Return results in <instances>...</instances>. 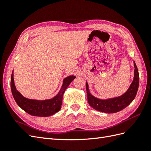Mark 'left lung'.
<instances>
[{"instance_id":"1","label":"left lung","mask_w":151,"mask_h":151,"mask_svg":"<svg viewBox=\"0 0 151 151\" xmlns=\"http://www.w3.org/2000/svg\"><path fill=\"white\" fill-rule=\"evenodd\" d=\"M134 76L132 84H130L128 90L119 97L108 99H101L95 97L91 94L89 90L88 84L86 82L88 101L90 106L96 110L106 114L116 113L128 106L135 99L139 87V76L135 62H134Z\"/></svg>"}]
</instances>
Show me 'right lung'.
I'll list each match as a JSON object with an SVG mask.
<instances>
[{"instance_id":"right-lung-1","label":"right lung","mask_w":151,"mask_h":151,"mask_svg":"<svg viewBox=\"0 0 151 151\" xmlns=\"http://www.w3.org/2000/svg\"><path fill=\"white\" fill-rule=\"evenodd\" d=\"M75 78V76L70 75L64 78L58 93L53 98L42 101L36 100L24 97L17 90L14 83L13 70L11 76L12 93L17 105L28 114L37 117H49L57 113L60 110L64 92Z\"/></svg>"}]
</instances>
